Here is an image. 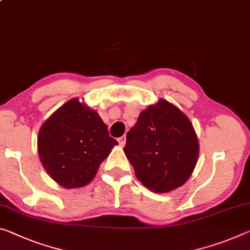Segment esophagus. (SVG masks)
<instances>
[{"label": "esophagus", "instance_id": "obj_1", "mask_svg": "<svg viewBox=\"0 0 250 250\" xmlns=\"http://www.w3.org/2000/svg\"><path fill=\"white\" fill-rule=\"evenodd\" d=\"M125 141H126L125 136H122L120 138H118V142H119V145H120L121 146H124L125 145Z\"/></svg>", "mask_w": 250, "mask_h": 250}]
</instances>
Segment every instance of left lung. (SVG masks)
<instances>
[{
	"mask_svg": "<svg viewBox=\"0 0 250 250\" xmlns=\"http://www.w3.org/2000/svg\"><path fill=\"white\" fill-rule=\"evenodd\" d=\"M138 180L157 193L181 187L192 175L199 142L189 118L160 99L141 111L124 148Z\"/></svg>",
	"mask_w": 250,
	"mask_h": 250,
	"instance_id": "8db88e82",
	"label": "left lung"
}]
</instances>
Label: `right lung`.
Returning a JSON list of instances; mask_svg holds the SVG:
<instances>
[{
	"label": "right lung",
	"mask_w": 250,
	"mask_h": 250,
	"mask_svg": "<svg viewBox=\"0 0 250 250\" xmlns=\"http://www.w3.org/2000/svg\"><path fill=\"white\" fill-rule=\"evenodd\" d=\"M118 142L96 110L73 98L41 125L38 153L49 176L66 189L84 187Z\"/></svg>",
	"instance_id": "obj_1"
}]
</instances>
